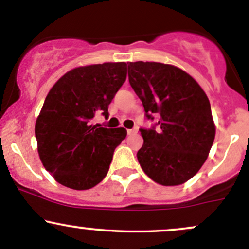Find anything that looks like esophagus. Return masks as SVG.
I'll return each mask as SVG.
<instances>
[{"mask_svg": "<svg viewBox=\"0 0 249 249\" xmlns=\"http://www.w3.org/2000/svg\"><path fill=\"white\" fill-rule=\"evenodd\" d=\"M137 132H138V128H137V127L130 128V130H127V133L128 134H134V133H137Z\"/></svg>", "mask_w": 249, "mask_h": 249, "instance_id": "1", "label": "esophagus"}]
</instances>
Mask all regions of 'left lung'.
Instances as JSON below:
<instances>
[{"label":"left lung","mask_w":249,"mask_h":249,"mask_svg":"<svg viewBox=\"0 0 249 249\" xmlns=\"http://www.w3.org/2000/svg\"><path fill=\"white\" fill-rule=\"evenodd\" d=\"M128 82L142 103L150 128L141 127L139 164L153 181L176 186L190 180L206 161L214 126L206 93L188 73L157 62L128 63Z\"/></svg>","instance_id":"8db88e82"}]
</instances>
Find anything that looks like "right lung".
Wrapping results in <instances>:
<instances>
[{
	"label": "right lung",
	"mask_w": 249,
	"mask_h": 249,
	"mask_svg": "<svg viewBox=\"0 0 249 249\" xmlns=\"http://www.w3.org/2000/svg\"><path fill=\"white\" fill-rule=\"evenodd\" d=\"M126 63L76 68L51 88L35 125L43 166L59 184L89 190L107 176L124 127L91 125L98 113L108 118V105L126 79Z\"/></svg>",
	"instance_id": "right-lung-1"
}]
</instances>
